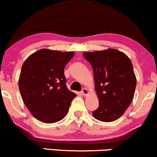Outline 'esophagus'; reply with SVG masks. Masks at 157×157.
Listing matches in <instances>:
<instances>
[{
    "mask_svg": "<svg viewBox=\"0 0 157 157\" xmlns=\"http://www.w3.org/2000/svg\"><path fill=\"white\" fill-rule=\"evenodd\" d=\"M82 94L86 96V95H87L89 94V90H87L86 88H83V90H82Z\"/></svg>",
    "mask_w": 157,
    "mask_h": 157,
    "instance_id": "esophagus-1",
    "label": "esophagus"
}]
</instances>
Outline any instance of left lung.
<instances>
[{
    "mask_svg": "<svg viewBox=\"0 0 157 157\" xmlns=\"http://www.w3.org/2000/svg\"><path fill=\"white\" fill-rule=\"evenodd\" d=\"M83 56L93 70L95 90L99 101L92 116L107 123L117 120L134 98L136 77L131 60L115 49L86 52Z\"/></svg>",
    "mask_w": 157,
    "mask_h": 157,
    "instance_id": "obj_1",
    "label": "left lung"
}]
</instances>
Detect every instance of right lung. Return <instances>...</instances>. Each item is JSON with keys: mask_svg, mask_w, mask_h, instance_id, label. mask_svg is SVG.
Segmentation results:
<instances>
[{"mask_svg": "<svg viewBox=\"0 0 157 157\" xmlns=\"http://www.w3.org/2000/svg\"><path fill=\"white\" fill-rule=\"evenodd\" d=\"M74 52L41 49L24 62L19 78L21 96L34 117L44 123L62 120L76 94L66 86L64 69Z\"/></svg>", "mask_w": 157, "mask_h": 157, "instance_id": "1", "label": "right lung"}]
</instances>
